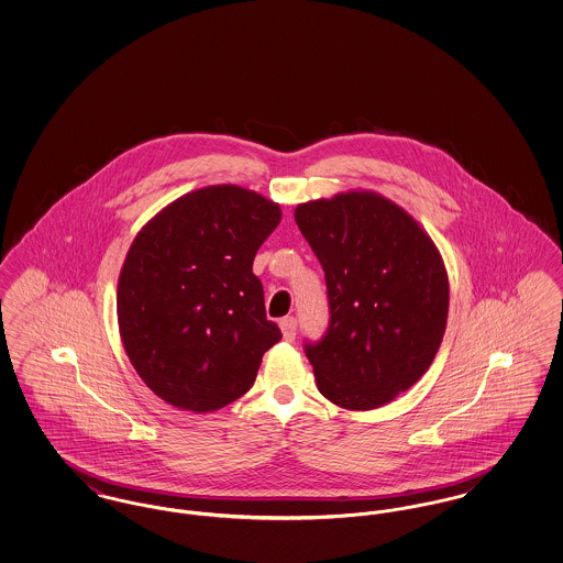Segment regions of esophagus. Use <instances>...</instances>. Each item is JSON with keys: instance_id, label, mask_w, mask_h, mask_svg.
Returning a JSON list of instances; mask_svg holds the SVG:
<instances>
[{"instance_id": "34e87169", "label": "esophagus", "mask_w": 563, "mask_h": 563, "mask_svg": "<svg viewBox=\"0 0 563 563\" xmlns=\"http://www.w3.org/2000/svg\"><path fill=\"white\" fill-rule=\"evenodd\" d=\"M280 331H283V338L287 342H294L295 331H297V321H295L294 317H287V319L280 321Z\"/></svg>"}]
</instances>
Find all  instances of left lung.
Wrapping results in <instances>:
<instances>
[{
  "mask_svg": "<svg viewBox=\"0 0 563 563\" xmlns=\"http://www.w3.org/2000/svg\"><path fill=\"white\" fill-rule=\"evenodd\" d=\"M319 257L331 321L306 346L322 397L350 411L395 401L427 374L443 342L450 280L424 228L372 189L295 207Z\"/></svg>",
  "mask_w": 563,
  "mask_h": 563,
  "instance_id": "8db88e82",
  "label": "left lung"
}]
</instances>
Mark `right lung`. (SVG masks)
<instances>
[{
    "instance_id": "obj_1",
    "label": "right lung",
    "mask_w": 563,
    "mask_h": 563,
    "mask_svg": "<svg viewBox=\"0 0 563 563\" xmlns=\"http://www.w3.org/2000/svg\"><path fill=\"white\" fill-rule=\"evenodd\" d=\"M280 217L278 202L223 184L173 200L134 236L118 278V327L162 401L209 413L253 386L280 340L253 260Z\"/></svg>"
}]
</instances>
